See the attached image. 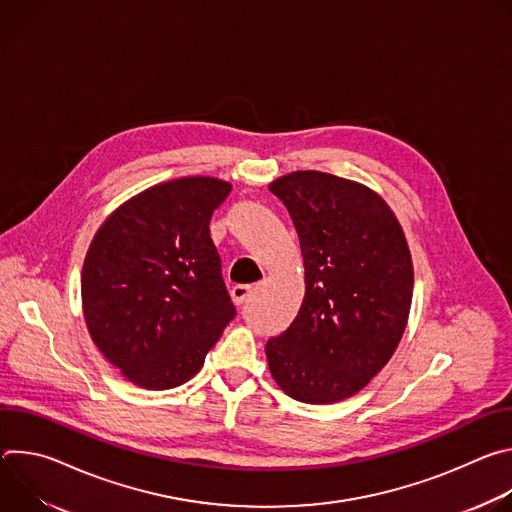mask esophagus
<instances>
[{"instance_id":"1","label":"esophagus","mask_w":512,"mask_h":512,"mask_svg":"<svg viewBox=\"0 0 512 512\" xmlns=\"http://www.w3.org/2000/svg\"><path fill=\"white\" fill-rule=\"evenodd\" d=\"M251 294H253V287H251V285H235V287L231 289L233 302H235L237 306H243L245 302H249Z\"/></svg>"}]
</instances>
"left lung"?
Wrapping results in <instances>:
<instances>
[{
  "label": "left lung",
  "mask_w": 512,
  "mask_h": 512,
  "mask_svg": "<svg viewBox=\"0 0 512 512\" xmlns=\"http://www.w3.org/2000/svg\"><path fill=\"white\" fill-rule=\"evenodd\" d=\"M269 190L300 237L306 296L294 322L267 340L269 371L302 403H336L393 356L411 308L413 265L383 198L356 182L294 172Z\"/></svg>",
  "instance_id": "obj_1"
}]
</instances>
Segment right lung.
<instances>
[{
  "mask_svg": "<svg viewBox=\"0 0 512 512\" xmlns=\"http://www.w3.org/2000/svg\"><path fill=\"white\" fill-rule=\"evenodd\" d=\"M231 194L214 178L158 184L121 204L83 267V308L103 356L131 383L190 381L237 308L223 281L210 218Z\"/></svg>",
  "mask_w": 512,
  "mask_h": 512,
  "instance_id": "add662e5",
  "label": "right lung"
}]
</instances>
